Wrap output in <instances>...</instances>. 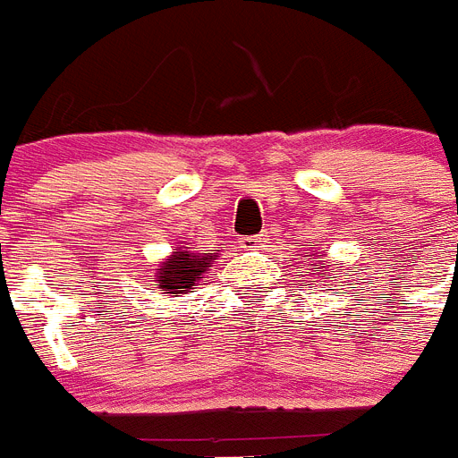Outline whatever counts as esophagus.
Wrapping results in <instances>:
<instances>
[{"label": "esophagus", "instance_id": "1", "mask_svg": "<svg viewBox=\"0 0 458 458\" xmlns=\"http://www.w3.org/2000/svg\"><path fill=\"white\" fill-rule=\"evenodd\" d=\"M267 242V233L250 234V237H242V249H258Z\"/></svg>", "mask_w": 458, "mask_h": 458}]
</instances>
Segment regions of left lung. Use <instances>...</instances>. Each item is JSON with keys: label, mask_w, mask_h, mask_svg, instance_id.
<instances>
[{"label": "left lung", "mask_w": 458, "mask_h": 458, "mask_svg": "<svg viewBox=\"0 0 458 458\" xmlns=\"http://www.w3.org/2000/svg\"><path fill=\"white\" fill-rule=\"evenodd\" d=\"M315 269H317V271H319V269H321V271H327V267H321L319 262H315Z\"/></svg>", "instance_id": "8db88e82"}]
</instances>
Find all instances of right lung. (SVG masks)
<instances>
[{
    "label": "right lung",
    "mask_w": 458,
    "mask_h": 458,
    "mask_svg": "<svg viewBox=\"0 0 458 458\" xmlns=\"http://www.w3.org/2000/svg\"><path fill=\"white\" fill-rule=\"evenodd\" d=\"M216 255L214 253H191V250H175L162 269H157L159 290L164 294H184L196 290L199 280L212 265Z\"/></svg>",
    "instance_id": "right-lung-1"
}]
</instances>
